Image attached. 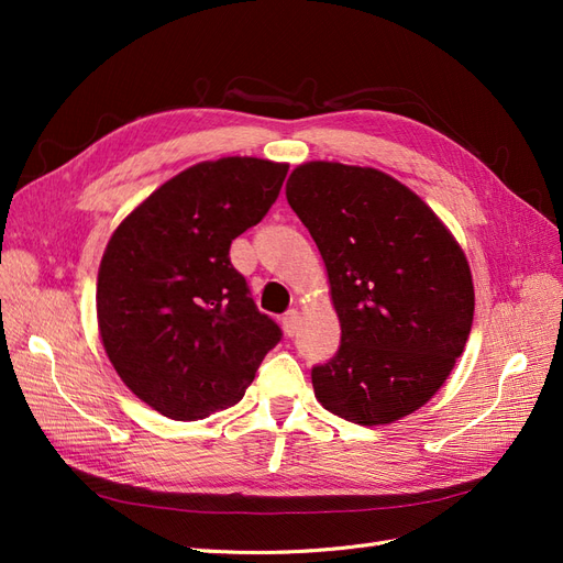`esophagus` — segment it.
Returning a JSON list of instances; mask_svg holds the SVG:
<instances>
[{
	"mask_svg": "<svg viewBox=\"0 0 563 563\" xmlns=\"http://www.w3.org/2000/svg\"><path fill=\"white\" fill-rule=\"evenodd\" d=\"M298 321H300V314L298 310H288L284 317H282V327H284V333L288 338H294L296 331H298Z\"/></svg>",
	"mask_w": 563,
	"mask_h": 563,
	"instance_id": "esophagus-1",
	"label": "esophagus"
}]
</instances>
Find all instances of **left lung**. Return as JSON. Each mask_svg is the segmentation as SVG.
<instances>
[{
	"mask_svg": "<svg viewBox=\"0 0 563 563\" xmlns=\"http://www.w3.org/2000/svg\"><path fill=\"white\" fill-rule=\"evenodd\" d=\"M286 199L327 263L343 331L312 368L317 399L356 424L413 413L444 385L472 329L463 249L428 203L376 168L302 164Z\"/></svg>",
	"mask_w": 563,
	"mask_h": 563,
	"instance_id": "1",
	"label": "left lung"
}]
</instances>
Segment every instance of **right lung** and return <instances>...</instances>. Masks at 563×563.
I'll use <instances>...</instances> for the list:
<instances>
[{"label":"right lung","instance_id":"obj_1","mask_svg":"<svg viewBox=\"0 0 563 563\" xmlns=\"http://www.w3.org/2000/svg\"><path fill=\"white\" fill-rule=\"evenodd\" d=\"M286 164L201 162L152 192L112 234L98 272V329L119 378L174 420L244 397L279 323L251 298L230 244L279 197Z\"/></svg>","mask_w":563,"mask_h":563}]
</instances>
